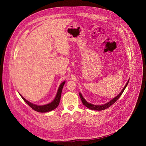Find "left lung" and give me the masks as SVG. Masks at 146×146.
<instances>
[{"label":"left lung","mask_w":146,"mask_h":146,"mask_svg":"<svg viewBox=\"0 0 146 146\" xmlns=\"http://www.w3.org/2000/svg\"><path fill=\"white\" fill-rule=\"evenodd\" d=\"M129 80L127 81V83L125 85V87L123 88V89L122 90V91L121 92V93H120L117 96H116V97H115L113 99H112V100H111L109 102H108V103H107V104H103V105H94V104H89V103H88V102L85 100V99L83 97V96H82V95L81 94V93H80L79 95H80L81 100H82V103H83V104L84 106H85L86 107H88V108H89L90 110H96V111H101V110H105V109H106V108L110 107L111 106H112V104H113L120 98V97L121 96V94H123V92L124 91V90H125V89L126 88V87L127 84L129 83Z\"/></svg>","instance_id":"obj_1"}]
</instances>
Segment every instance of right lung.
<instances>
[{
  "mask_svg": "<svg viewBox=\"0 0 146 146\" xmlns=\"http://www.w3.org/2000/svg\"><path fill=\"white\" fill-rule=\"evenodd\" d=\"M64 83H65V82H63L60 85V87L58 89L57 95H56L54 100L51 103H50L49 104H45V105H43V106H38L36 104H34L30 103V102L27 101L26 100H25L23 97H22L21 96V97L22 98L23 101L34 110L37 111V112H49V111H52V110H54L55 108H56L60 104V101L61 100V93H62L63 87V85Z\"/></svg>",
  "mask_w": 146,
  "mask_h": 146,
  "instance_id": "1",
  "label": "right lung"
}]
</instances>
